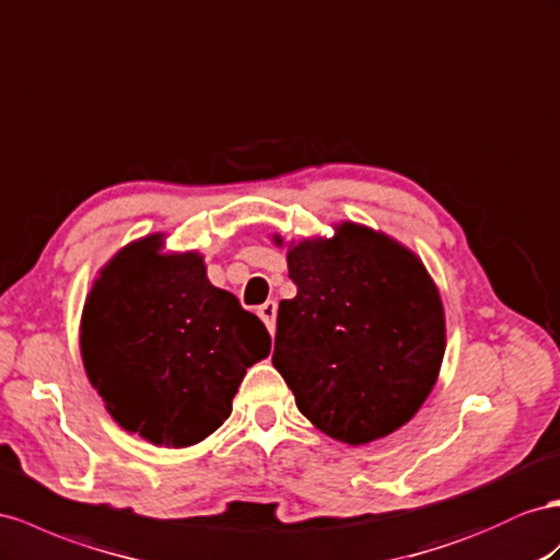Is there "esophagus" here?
I'll return each instance as SVG.
<instances>
[{
    "label": "esophagus",
    "mask_w": 560,
    "mask_h": 560,
    "mask_svg": "<svg viewBox=\"0 0 560 560\" xmlns=\"http://www.w3.org/2000/svg\"><path fill=\"white\" fill-rule=\"evenodd\" d=\"M257 314H260V319L269 328V334H275V324H277V303H275V300H267L265 305L257 307Z\"/></svg>",
    "instance_id": "esophagus-1"
}]
</instances>
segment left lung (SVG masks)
I'll list each match as a JSON object with an SVG mask.
<instances>
[{
    "label": "left lung",
    "instance_id": "left-lung-1",
    "mask_svg": "<svg viewBox=\"0 0 560 560\" xmlns=\"http://www.w3.org/2000/svg\"><path fill=\"white\" fill-rule=\"evenodd\" d=\"M289 277L298 293L279 305L271 364L300 413L348 444L405 425L444 354L442 300L423 262L385 234L342 222L334 238L289 250Z\"/></svg>",
    "mask_w": 560,
    "mask_h": 560
}]
</instances>
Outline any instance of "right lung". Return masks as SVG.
<instances>
[{
  "label": "right lung",
  "mask_w": 560,
  "mask_h": 560,
  "mask_svg": "<svg viewBox=\"0 0 560 560\" xmlns=\"http://www.w3.org/2000/svg\"><path fill=\"white\" fill-rule=\"evenodd\" d=\"M269 348L265 324L214 289L203 257L163 255L161 234L113 257L82 312L84 371L110 417L165 447L214 433Z\"/></svg>",
  "instance_id": "right-lung-1"
}]
</instances>
